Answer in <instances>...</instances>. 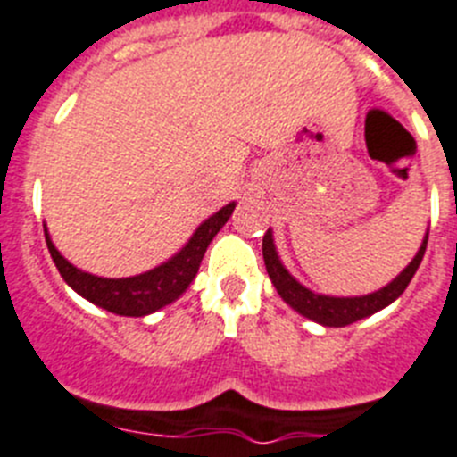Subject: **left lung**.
<instances>
[{"instance_id":"1","label":"left lung","mask_w":457,"mask_h":457,"mask_svg":"<svg viewBox=\"0 0 457 457\" xmlns=\"http://www.w3.org/2000/svg\"><path fill=\"white\" fill-rule=\"evenodd\" d=\"M426 245L428 232L426 237H423V244H420L414 260H411L391 283L384 285V287L377 289V292H370V295L363 296L317 295V292L308 289L305 285H301L299 280L285 269L280 257H278L271 229H267L264 239H262V255H264V264H267V273L269 278H271L273 287L278 289V295L283 296V301L289 308H295L299 315L308 317V320L322 324V327H347V324L359 322L363 317L375 315V312H379L382 308L391 305L400 295H403L411 278H414L420 260L426 255Z\"/></svg>"}]
</instances>
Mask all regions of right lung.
Listing matches in <instances>:
<instances>
[{
    "label": "right lung",
    "mask_w": 457,
    "mask_h": 457,
    "mask_svg": "<svg viewBox=\"0 0 457 457\" xmlns=\"http://www.w3.org/2000/svg\"><path fill=\"white\" fill-rule=\"evenodd\" d=\"M234 206H237V202H229L220 212L206 218L177 255H172L168 262L158 264V267L149 269V271L140 273V276L101 278L73 267L54 248L53 239L47 234V228L46 244L50 255H53L54 267L59 269V273L69 283V287H73L82 299L91 301L94 305H98L103 311L114 312V315L145 317L161 311L162 305L177 301L190 287L206 248L213 241V237L220 232V228L228 223Z\"/></svg>",
    "instance_id": "obj_1"
}]
</instances>
